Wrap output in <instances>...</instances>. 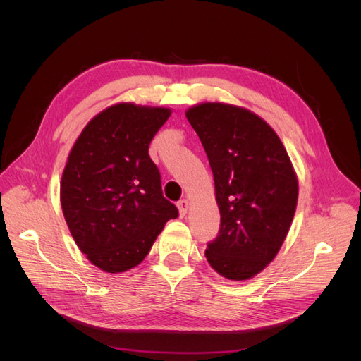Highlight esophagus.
I'll list each match as a JSON object with an SVG mask.
<instances>
[{
    "label": "esophagus",
    "instance_id": "1",
    "mask_svg": "<svg viewBox=\"0 0 361 361\" xmlns=\"http://www.w3.org/2000/svg\"><path fill=\"white\" fill-rule=\"evenodd\" d=\"M188 200L187 199H182L179 203H178V209H179V214H180V216H185L187 215V212H188Z\"/></svg>",
    "mask_w": 361,
    "mask_h": 361
}]
</instances>
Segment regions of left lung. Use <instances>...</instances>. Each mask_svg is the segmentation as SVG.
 <instances>
[{
	"instance_id": "8db88e82",
	"label": "left lung",
	"mask_w": 361,
	"mask_h": 361,
	"mask_svg": "<svg viewBox=\"0 0 361 361\" xmlns=\"http://www.w3.org/2000/svg\"><path fill=\"white\" fill-rule=\"evenodd\" d=\"M185 114L209 159L221 215L204 256L220 276L248 280L285 243L297 209V174L274 129L250 110L204 102Z\"/></svg>"
}]
</instances>
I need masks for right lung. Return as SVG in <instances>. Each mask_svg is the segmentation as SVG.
<instances>
[{"mask_svg": "<svg viewBox=\"0 0 361 361\" xmlns=\"http://www.w3.org/2000/svg\"><path fill=\"white\" fill-rule=\"evenodd\" d=\"M171 110L120 102L76 138L60 182V202L76 245L105 272L140 265L178 207L162 195L149 145Z\"/></svg>", "mask_w": 361, "mask_h": 361, "instance_id": "1", "label": "right lung"}]
</instances>
